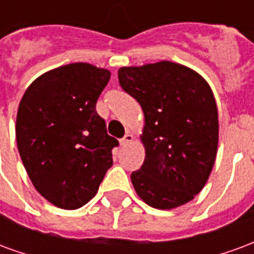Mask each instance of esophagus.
Wrapping results in <instances>:
<instances>
[{
  "mask_svg": "<svg viewBox=\"0 0 254 254\" xmlns=\"http://www.w3.org/2000/svg\"><path fill=\"white\" fill-rule=\"evenodd\" d=\"M133 141V136L130 134V133H127L125 136H124V138H121V145H127V144H130Z\"/></svg>",
  "mask_w": 254,
  "mask_h": 254,
  "instance_id": "obj_1",
  "label": "esophagus"
}]
</instances>
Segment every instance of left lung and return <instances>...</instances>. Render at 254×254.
I'll return each mask as SVG.
<instances>
[{"label":"left lung","mask_w":254,"mask_h":254,"mask_svg":"<svg viewBox=\"0 0 254 254\" xmlns=\"http://www.w3.org/2000/svg\"><path fill=\"white\" fill-rule=\"evenodd\" d=\"M120 84L144 114L141 169L130 180L149 207L187 204L207 184L218 154V106L207 80L181 64L159 61L118 69Z\"/></svg>","instance_id":"8db88e82"}]
</instances>
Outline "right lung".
<instances>
[{
  "label": "right lung",
  "mask_w": 254,
  "mask_h": 254,
  "mask_svg": "<svg viewBox=\"0 0 254 254\" xmlns=\"http://www.w3.org/2000/svg\"><path fill=\"white\" fill-rule=\"evenodd\" d=\"M110 76L92 64H67L36 77L20 100V158L34 188L56 207L85 205L113 166L118 141L95 110Z\"/></svg>",
  "instance_id": "right-lung-1"
}]
</instances>
